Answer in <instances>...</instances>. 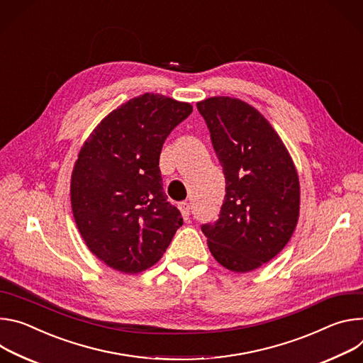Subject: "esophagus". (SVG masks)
Instances as JSON below:
<instances>
[{"mask_svg":"<svg viewBox=\"0 0 363 363\" xmlns=\"http://www.w3.org/2000/svg\"><path fill=\"white\" fill-rule=\"evenodd\" d=\"M179 209L182 212V216L183 219H189V215H190V205L187 202H180L179 203Z\"/></svg>","mask_w":363,"mask_h":363,"instance_id":"esophagus-1","label":"esophagus"}]
</instances>
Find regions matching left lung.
<instances>
[{"mask_svg": "<svg viewBox=\"0 0 363 363\" xmlns=\"http://www.w3.org/2000/svg\"><path fill=\"white\" fill-rule=\"evenodd\" d=\"M225 174L219 219L202 225L215 259L233 272L271 261L290 240L300 212L293 160L268 121L247 102H197Z\"/></svg>", "mask_w": 363, "mask_h": 363, "instance_id": "obj_1", "label": "left lung"}]
</instances>
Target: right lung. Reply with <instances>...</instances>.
<instances>
[{
  "mask_svg": "<svg viewBox=\"0 0 363 363\" xmlns=\"http://www.w3.org/2000/svg\"><path fill=\"white\" fill-rule=\"evenodd\" d=\"M191 111L163 95H140L105 116L80 148L72 212L85 244L108 267L125 274L152 267L183 225L158 163L166 138Z\"/></svg>",
  "mask_w": 363,
  "mask_h": 363,
  "instance_id": "1",
  "label": "right lung"
}]
</instances>
